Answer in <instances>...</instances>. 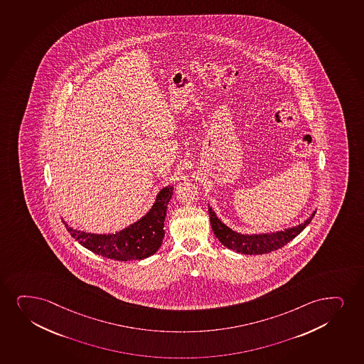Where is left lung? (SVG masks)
<instances>
[{
  "label": "left lung",
  "instance_id": "obj_1",
  "mask_svg": "<svg viewBox=\"0 0 364 364\" xmlns=\"http://www.w3.org/2000/svg\"><path fill=\"white\" fill-rule=\"evenodd\" d=\"M208 213H210V220H211L213 233L218 240L230 250L245 254V255H261V254L274 252L279 247H284L287 242L296 238V235L301 233L306 225H309L315 215L314 212L308 220H305L304 223L293 227V228L284 229L281 232L257 234V235H244V234L234 232L227 225H223L217 218V215H215V212L212 211L210 206H208Z\"/></svg>",
  "mask_w": 364,
  "mask_h": 364
}]
</instances>
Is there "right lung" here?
Masks as SVG:
<instances>
[{
	"mask_svg": "<svg viewBox=\"0 0 364 364\" xmlns=\"http://www.w3.org/2000/svg\"><path fill=\"white\" fill-rule=\"evenodd\" d=\"M171 195L173 186L161 190L151 211L142 220L115 234L85 233L63 223L72 238L95 254L117 261L142 260L162 245L166 206Z\"/></svg>",
	"mask_w": 364,
	"mask_h": 364,
	"instance_id": "obj_1",
	"label": "right lung"
}]
</instances>
